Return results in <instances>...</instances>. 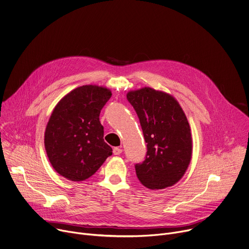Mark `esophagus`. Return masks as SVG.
<instances>
[{"label":"esophagus","mask_w":249,"mask_h":249,"mask_svg":"<svg viewBox=\"0 0 249 249\" xmlns=\"http://www.w3.org/2000/svg\"><path fill=\"white\" fill-rule=\"evenodd\" d=\"M121 153H122V149H121V148L116 147V148H114V149H113V154H114V155L118 156V155H120Z\"/></svg>","instance_id":"34e87169"}]
</instances>
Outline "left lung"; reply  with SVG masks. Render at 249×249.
<instances>
[{
	"label": "left lung",
	"instance_id": "8db88e82",
	"mask_svg": "<svg viewBox=\"0 0 249 249\" xmlns=\"http://www.w3.org/2000/svg\"><path fill=\"white\" fill-rule=\"evenodd\" d=\"M147 143L144 161L135 164L141 183L150 189L172 186L185 173L192 155L187 118L171 95L151 88L129 91Z\"/></svg>",
	"mask_w": 249,
	"mask_h": 249
}]
</instances>
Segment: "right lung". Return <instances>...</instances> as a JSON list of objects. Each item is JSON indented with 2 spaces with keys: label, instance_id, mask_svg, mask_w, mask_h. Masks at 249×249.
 Instances as JSON below:
<instances>
[{
  "label": "right lung",
  "instance_id": "obj_1",
  "mask_svg": "<svg viewBox=\"0 0 249 249\" xmlns=\"http://www.w3.org/2000/svg\"><path fill=\"white\" fill-rule=\"evenodd\" d=\"M109 89L83 86L64 96L48 121L44 145L53 168L65 178L83 181L112 155L103 140L99 114L111 97Z\"/></svg>",
  "mask_w": 249,
  "mask_h": 249
}]
</instances>
